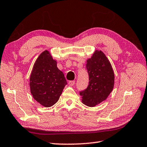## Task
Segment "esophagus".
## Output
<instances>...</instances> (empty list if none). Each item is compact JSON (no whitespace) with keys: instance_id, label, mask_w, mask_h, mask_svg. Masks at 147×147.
I'll return each instance as SVG.
<instances>
[{"instance_id":"esophagus-1","label":"esophagus","mask_w":147,"mask_h":147,"mask_svg":"<svg viewBox=\"0 0 147 147\" xmlns=\"http://www.w3.org/2000/svg\"><path fill=\"white\" fill-rule=\"evenodd\" d=\"M69 85L70 86H73L75 85V81H70V82H69Z\"/></svg>"}]
</instances>
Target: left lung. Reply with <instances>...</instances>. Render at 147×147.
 I'll return each mask as SVG.
<instances>
[{"mask_svg": "<svg viewBox=\"0 0 147 147\" xmlns=\"http://www.w3.org/2000/svg\"><path fill=\"white\" fill-rule=\"evenodd\" d=\"M89 82L87 88L80 92L82 102L94 107L107 98L114 88V74L110 62L101 51H96L86 64Z\"/></svg>", "mask_w": 147, "mask_h": 147, "instance_id": "1", "label": "left lung"}]
</instances>
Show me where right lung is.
<instances>
[{"instance_id": "obj_1", "label": "right lung", "mask_w": 147, "mask_h": 147, "mask_svg": "<svg viewBox=\"0 0 147 147\" xmlns=\"http://www.w3.org/2000/svg\"><path fill=\"white\" fill-rule=\"evenodd\" d=\"M30 85L34 99L44 107H51L59 99L67 82L49 51L43 52L36 59Z\"/></svg>"}]
</instances>
